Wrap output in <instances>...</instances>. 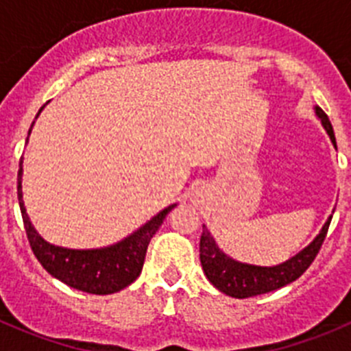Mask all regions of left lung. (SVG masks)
Here are the masks:
<instances>
[{"label": "left lung", "mask_w": 351, "mask_h": 351, "mask_svg": "<svg viewBox=\"0 0 351 351\" xmlns=\"http://www.w3.org/2000/svg\"><path fill=\"white\" fill-rule=\"evenodd\" d=\"M316 114H318V117L324 123L325 130L330 135V141L336 145L334 130L332 125H330V121H328L327 114L320 107H316ZM330 219H332V216L325 223L322 232L318 234V237L306 250H302L299 255L287 260L285 263L274 265V267H258V265H250V263H241L228 258L216 246L214 239L210 237L209 230H207L206 226H202V235H200V262H202L204 272H206L207 280L214 287L221 290L223 293H226V295L235 297V299H246V297L262 295V293H267V291L278 290V288L285 287V285L291 283V281H295L297 278H300L304 272L308 271L313 260L318 255V251H320L325 237H327Z\"/></svg>", "instance_id": "left-lung-1"}]
</instances>
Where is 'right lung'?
<instances>
[{
  "mask_svg": "<svg viewBox=\"0 0 351 351\" xmlns=\"http://www.w3.org/2000/svg\"><path fill=\"white\" fill-rule=\"evenodd\" d=\"M40 112L42 108L38 110V114ZM19 167L21 169L17 173V197L27 241L38 262L49 274L66 283L68 287L95 293V295H108V293L123 290L137 280L142 272L149 243L173 206L165 207L137 232H133L130 237L123 239L121 243L112 244V246L93 247V250H71V247L54 246L43 241L31 226L26 209H24L23 190H21L23 158Z\"/></svg>",
  "mask_w": 351,
  "mask_h": 351,
  "instance_id": "add662e5",
  "label": "right lung"
}]
</instances>
